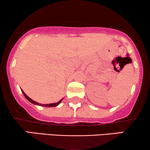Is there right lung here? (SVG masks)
<instances>
[{
	"mask_svg": "<svg viewBox=\"0 0 150 150\" xmlns=\"http://www.w3.org/2000/svg\"><path fill=\"white\" fill-rule=\"evenodd\" d=\"M22 91V93H23L24 96H25V98H26V99H27V100H28V101L30 102H31V103H33V104H37V105H40V106H47V107H53V106H57V105H58V104H60V102H61V101H62V100H61L60 101H59L58 102H57V103H53V104H39V103H38V102H36L33 101V100L32 99H30V98H28V96H26V94L24 93V91Z\"/></svg>",
	"mask_w": 150,
	"mask_h": 150,
	"instance_id": "right-lung-1",
	"label": "right lung"
}]
</instances>
